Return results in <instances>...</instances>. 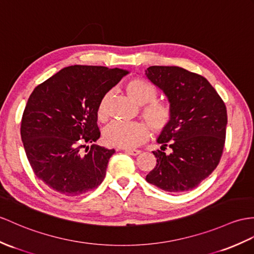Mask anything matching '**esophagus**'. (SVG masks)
I'll use <instances>...</instances> for the list:
<instances>
[{
  "label": "esophagus",
  "instance_id": "obj_1",
  "mask_svg": "<svg viewBox=\"0 0 254 254\" xmlns=\"http://www.w3.org/2000/svg\"><path fill=\"white\" fill-rule=\"evenodd\" d=\"M125 152L129 154V155H132V156H137L141 153V151L139 150H125Z\"/></svg>",
  "mask_w": 254,
  "mask_h": 254
}]
</instances>
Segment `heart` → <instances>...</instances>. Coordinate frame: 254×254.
Listing matches in <instances>:
<instances>
[{"label": "heart", "mask_w": 254, "mask_h": 254, "mask_svg": "<svg viewBox=\"0 0 254 254\" xmlns=\"http://www.w3.org/2000/svg\"><path fill=\"white\" fill-rule=\"evenodd\" d=\"M126 91L133 101L142 104L141 115L150 125L154 132H164L174 122V110L168 102L157 100V90L143 78H132L126 85ZM109 94L104 95L99 102L97 115L104 121L108 116ZM151 129L145 123L114 122L103 132V139L110 146L132 148L148 140Z\"/></svg>", "instance_id": "obj_1"}]
</instances>
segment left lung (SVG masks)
Masks as SVG:
<instances>
[{"mask_svg":"<svg viewBox=\"0 0 254 254\" xmlns=\"http://www.w3.org/2000/svg\"><path fill=\"white\" fill-rule=\"evenodd\" d=\"M147 78L162 89L174 110V122L157 139L156 166L146 181L166 191L180 193L198 187L219 165L225 144L227 112L208 80L179 66L153 65ZM167 147L172 153L163 152Z\"/></svg>","mask_w":254,"mask_h":254,"instance_id":"obj_1","label":"left lung"}]
</instances>
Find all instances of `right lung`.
Listing matches in <instances>:
<instances>
[{
	"mask_svg": "<svg viewBox=\"0 0 254 254\" xmlns=\"http://www.w3.org/2000/svg\"><path fill=\"white\" fill-rule=\"evenodd\" d=\"M127 73L99 65L66 66L30 95L21 140L35 176L49 189L71 198L101 184L115 150L86 144L100 138L99 102Z\"/></svg>",
	"mask_w": 254,
	"mask_h": 254,
	"instance_id": "obj_1",
	"label": "right lung"
}]
</instances>
